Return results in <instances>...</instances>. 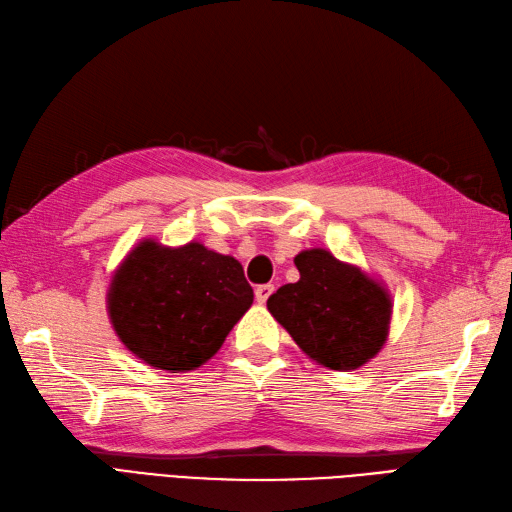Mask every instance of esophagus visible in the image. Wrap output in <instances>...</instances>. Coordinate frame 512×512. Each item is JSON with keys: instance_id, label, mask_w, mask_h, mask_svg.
<instances>
[{"instance_id": "34e87169", "label": "esophagus", "mask_w": 512, "mask_h": 512, "mask_svg": "<svg viewBox=\"0 0 512 512\" xmlns=\"http://www.w3.org/2000/svg\"><path fill=\"white\" fill-rule=\"evenodd\" d=\"M274 292V285L272 283H266V285H257L255 287V298H257V303L259 305H264L266 300L270 298V294Z\"/></svg>"}]
</instances>
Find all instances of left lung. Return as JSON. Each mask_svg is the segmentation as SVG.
Listing matches in <instances>:
<instances>
[{
	"mask_svg": "<svg viewBox=\"0 0 512 512\" xmlns=\"http://www.w3.org/2000/svg\"><path fill=\"white\" fill-rule=\"evenodd\" d=\"M296 283L268 298V311L311 359L331 370H357L383 348L391 298L357 266L324 248L296 255Z\"/></svg>",
	"mask_w": 512,
	"mask_h": 512,
	"instance_id": "8db88e82",
	"label": "left lung"
}]
</instances>
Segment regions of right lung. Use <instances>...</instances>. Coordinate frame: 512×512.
I'll return each instance as SVG.
<instances>
[{
  "instance_id": "obj_1",
  "label": "right lung",
  "mask_w": 512,
  "mask_h": 512,
  "mask_svg": "<svg viewBox=\"0 0 512 512\" xmlns=\"http://www.w3.org/2000/svg\"><path fill=\"white\" fill-rule=\"evenodd\" d=\"M238 259L199 242L166 248L140 242L116 270L108 313L116 335L153 368L186 372L212 359L248 307Z\"/></svg>"
}]
</instances>
